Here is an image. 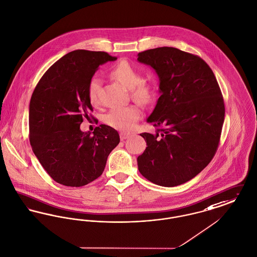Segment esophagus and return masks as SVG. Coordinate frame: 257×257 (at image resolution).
Listing matches in <instances>:
<instances>
[{
	"label": "esophagus",
	"instance_id": "obj_1",
	"mask_svg": "<svg viewBox=\"0 0 257 257\" xmlns=\"http://www.w3.org/2000/svg\"><path fill=\"white\" fill-rule=\"evenodd\" d=\"M130 137V135H127V134H121L120 135V138H121V140L123 141L124 139H126V138H128Z\"/></svg>",
	"mask_w": 257,
	"mask_h": 257
}]
</instances>
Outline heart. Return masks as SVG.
I'll list each match as a JSON object with an SVG mask.
<instances>
[{
    "instance_id": "b5f03b06",
    "label": "heart",
    "mask_w": 257,
    "mask_h": 257,
    "mask_svg": "<svg viewBox=\"0 0 257 257\" xmlns=\"http://www.w3.org/2000/svg\"><path fill=\"white\" fill-rule=\"evenodd\" d=\"M110 75L128 90L132 95L141 102H149L155 96V87L145 81H141V74L130 63L122 61L110 70ZM100 80L94 77L88 85V96L93 105L98 103V90ZM140 118V110L135 105L114 107L104 117L105 122L119 131H131Z\"/></svg>"
}]
</instances>
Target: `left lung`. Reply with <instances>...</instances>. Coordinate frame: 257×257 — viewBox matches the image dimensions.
<instances>
[{
  "label": "left lung",
  "mask_w": 257,
  "mask_h": 257,
  "mask_svg": "<svg viewBox=\"0 0 257 257\" xmlns=\"http://www.w3.org/2000/svg\"><path fill=\"white\" fill-rule=\"evenodd\" d=\"M137 61L159 76L161 96L147 119V147L137 158L139 172L162 187L182 185L210 163L224 121V102L212 69L196 55L174 47L138 53Z\"/></svg>",
  "instance_id": "1"
}]
</instances>
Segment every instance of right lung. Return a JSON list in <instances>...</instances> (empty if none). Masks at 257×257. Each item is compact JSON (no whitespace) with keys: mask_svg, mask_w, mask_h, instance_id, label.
Segmentation results:
<instances>
[{"mask_svg":"<svg viewBox=\"0 0 257 257\" xmlns=\"http://www.w3.org/2000/svg\"><path fill=\"white\" fill-rule=\"evenodd\" d=\"M117 60L106 52L74 50L53 64L38 83L29 105L30 143L55 182L83 187L102 174L109 154L120 142L113 127L100 124L83 133L93 111L88 85L100 65Z\"/></svg>","mask_w":257,"mask_h":257,"instance_id":"1","label":"right lung"}]
</instances>
